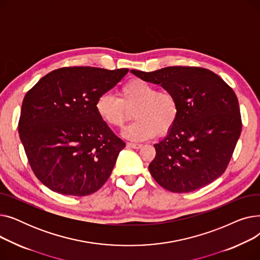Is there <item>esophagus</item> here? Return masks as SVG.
I'll return each instance as SVG.
<instances>
[{
    "instance_id": "obj_1",
    "label": "esophagus",
    "mask_w": 260,
    "mask_h": 260,
    "mask_svg": "<svg viewBox=\"0 0 260 260\" xmlns=\"http://www.w3.org/2000/svg\"><path fill=\"white\" fill-rule=\"evenodd\" d=\"M126 146H127V147H129V148H135V149L137 148V149H138V148H140L142 145H141V144H139V143H132V142H127V143H126Z\"/></svg>"
}]
</instances>
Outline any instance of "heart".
<instances>
[{
  "instance_id": "1",
  "label": "heart",
  "mask_w": 260,
  "mask_h": 260,
  "mask_svg": "<svg viewBox=\"0 0 260 260\" xmlns=\"http://www.w3.org/2000/svg\"><path fill=\"white\" fill-rule=\"evenodd\" d=\"M120 98L112 92L101 93L94 108L99 118L111 127L122 126L134 111L136 119L123 131V137L132 141L153 138L157 133H168L179 115L177 98L168 90L142 79H132L119 90Z\"/></svg>"
}]
</instances>
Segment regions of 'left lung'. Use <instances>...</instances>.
I'll return each mask as SVG.
<instances>
[{"mask_svg":"<svg viewBox=\"0 0 260 260\" xmlns=\"http://www.w3.org/2000/svg\"><path fill=\"white\" fill-rule=\"evenodd\" d=\"M138 78L174 93L179 115L167 137L154 144L153 178L174 193H188L220 177L241 133L238 99L225 82L201 67L170 66Z\"/></svg>","mask_w":260,"mask_h":260,"instance_id":"left-lung-1","label":"left lung"}]
</instances>
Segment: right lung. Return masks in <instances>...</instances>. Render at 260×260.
<instances>
[{
    "label": "right lung",
    "instance_id": "add662e5",
    "mask_svg": "<svg viewBox=\"0 0 260 260\" xmlns=\"http://www.w3.org/2000/svg\"><path fill=\"white\" fill-rule=\"evenodd\" d=\"M127 72L63 67L26 93L20 139L31 170L49 189L86 196L107 181L125 143L99 118L94 104Z\"/></svg>",
    "mask_w": 260,
    "mask_h": 260
}]
</instances>
